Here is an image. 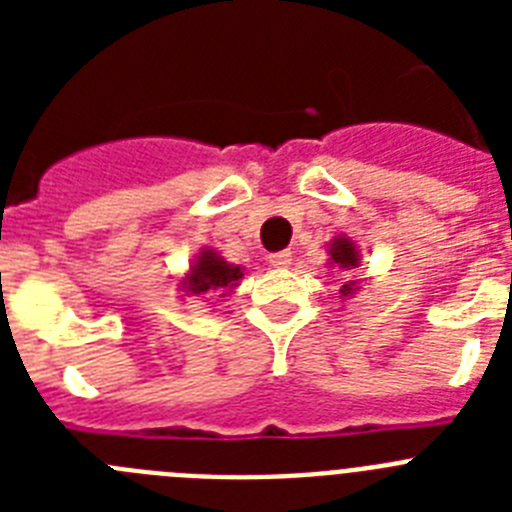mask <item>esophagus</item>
Listing matches in <instances>:
<instances>
[{"instance_id": "obj_1", "label": "esophagus", "mask_w": 512, "mask_h": 512, "mask_svg": "<svg viewBox=\"0 0 512 512\" xmlns=\"http://www.w3.org/2000/svg\"><path fill=\"white\" fill-rule=\"evenodd\" d=\"M269 264L274 266V269H287V266L292 264V251H277V253H271V256H269Z\"/></svg>"}]
</instances>
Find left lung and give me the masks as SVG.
<instances>
[{"label":"left lung","instance_id":"obj_1","mask_svg":"<svg viewBox=\"0 0 512 512\" xmlns=\"http://www.w3.org/2000/svg\"><path fill=\"white\" fill-rule=\"evenodd\" d=\"M328 256H330L328 259L330 266H338V269L348 271V274H354V271L361 266L359 248H356V243L351 241V238H346V235H338V238H333V241L328 243ZM356 289H359L356 279H348V282L341 287L343 300H346V297H354Z\"/></svg>","mask_w":512,"mask_h":512}]
</instances>
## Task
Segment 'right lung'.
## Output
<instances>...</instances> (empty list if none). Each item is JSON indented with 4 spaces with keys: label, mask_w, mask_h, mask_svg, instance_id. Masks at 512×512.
<instances>
[{
    "label": "right lung",
    "mask_w": 512,
    "mask_h": 512,
    "mask_svg": "<svg viewBox=\"0 0 512 512\" xmlns=\"http://www.w3.org/2000/svg\"><path fill=\"white\" fill-rule=\"evenodd\" d=\"M243 277V269L220 256L212 248H202L200 256L192 261L189 266V274L182 279L179 287L187 292V295H210V292H230L233 287H238V279Z\"/></svg>",
    "instance_id": "1"
}]
</instances>
